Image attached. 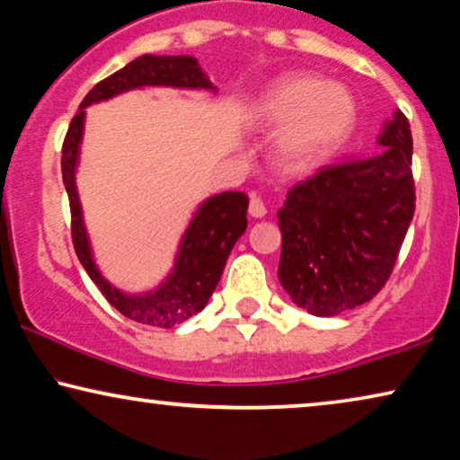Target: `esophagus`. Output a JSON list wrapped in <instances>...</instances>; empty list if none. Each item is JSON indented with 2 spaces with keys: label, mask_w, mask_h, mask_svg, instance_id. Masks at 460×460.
I'll use <instances>...</instances> for the list:
<instances>
[{
  "label": "esophagus",
  "mask_w": 460,
  "mask_h": 460,
  "mask_svg": "<svg viewBox=\"0 0 460 460\" xmlns=\"http://www.w3.org/2000/svg\"><path fill=\"white\" fill-rule=\"evenodd\" d=\"M248 212H250V217H253V218H262L266 215V207H264L262 198L256 196V194H250Z\"/></svg>",
  "instance_id": "esophagus-1"
}]
</instances>
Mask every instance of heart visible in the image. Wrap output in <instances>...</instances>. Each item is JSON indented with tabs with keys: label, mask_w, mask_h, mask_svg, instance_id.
<instances>
[{
	"label": "heart",
	"mask_w": 460,
	"mask_h": 460,
	"mask_svg": "<svg viewBox=\"0 0 460 460\" xmlns=\"http://www.w3.org/2000/svg\"><path fill=\"white\" fill-rule=\"evenodd\" d=\"M260 115L270 126H283L274 140V163L297 173L318 164L345 140L355 105L342 88L297 74L270 88Z\"/></svg>",
	"instance_id": "heart-1"
}]
</instances>
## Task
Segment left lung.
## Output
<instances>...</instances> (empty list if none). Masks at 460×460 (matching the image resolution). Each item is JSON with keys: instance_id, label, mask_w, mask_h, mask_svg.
Instances as JSON below:
<instances>
[{"instance_id": "obj_1", "label": "left lung", "mask_w": 460, "mask_h": 460, "mask_svg": "<svg viewBox=\"0 0 460 460\" xmlns=\"http://www.w3.org/2000/svg\"><path fill=\"white\" fill-rule=\"evenodd\" d=\"M376 155L326 164L279 210V280L314 316H339L378 296L415 212L413 138L401 111Z\"/></svg>"}]
</instances>
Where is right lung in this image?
Returning a JSON list of instances; mask_svg holds the SVG:
<instances>
[{
    "instance_id": "right-lung-1",
    "label": "right lung",
    "mask_w": 460,
    "mask_h": 460,
    "mask_svg": "<svg viewBox=\"0 0 460 460\" xmlns=\"http://www.w3.org/2000/svg\"><path fill=\"white\" fill-rule=\"evenodd\" d=\"M140 86L212 88L198 61L190 55H142L129 61L126 67L94 84L93 91L80 102L78 113L74 115L64 146H61V175H64L67 200H70L74 250L93 283L99 287L109 304L126 318L138 324L171 328L186 322L208 304L212 291L221 280L233 245L248 227V218H245L248 196L243 191H225V194L208 198L198 208L177 253L175 269L156 291H150L146 296H126L101 277L93 260L91 245H88L76 181H74L82 128H84V107Z\"/></svg>"
}]
</instances>
